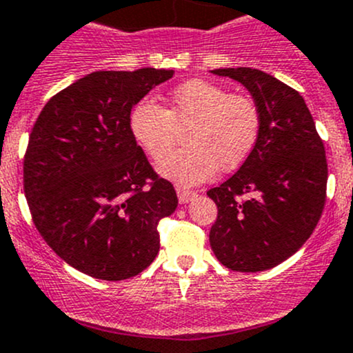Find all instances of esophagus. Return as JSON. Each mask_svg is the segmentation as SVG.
Here are the masks:
<instances>
[{
	"label": "esophagus",
	"instance_id": "esophagus-1",
	"mask_svg": "<svg viewBox=\"0 0 353 353\" xmlns=\"http://www.w3.org/2000/svg\"><path fill=\"white\" fill-rule=\"evenodd\" d=\"M196 196L198 194H196L194 191H189V189H184V188H177V198H179L181 205H188V203H191Z\"/></svg>",
	"mask_w": 353,
	"mask_h": 353
}]
</instances>
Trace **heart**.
<instances>
[{
	"label": "heart",
	"mask_w": 353,
	"mask_h": 353,
	"mask_svg": "<svg viewBox=\"0 0 353 353\" xmlns=\"http://www.w3.org/2000/svg\"><path fill=\"white\" fill-rule=\"evenodd\" d=\"M261 111L252 98L230 94L221 84L191 79L172 89L167 108L150 99L130 111L133 140L159 162L176 139V128L190 127V145L161 162L159 174L181 186H194L210 179L216 169L232 172L250 157L261 135Z\"/></svg>",
	"instance_id": "obj_1"
}]
</instances>
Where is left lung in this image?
Wrapping results in <instances>:
<instances>
[{
	"instance_id": "1",
	"label": "left lung",
	"mask_w": 353,
	"mask_h": 353,
	"mask_svg": "<svg viewBox=\"0 0 353 353\" xmlns=\"http://www.w3.org/2000/svg\"><path fill=\"white\" fill-rule=\"evenodd\" d=\"M211 72L239 81L262 120L250 157L208 191L218 206L211 248L232 270L272 269L303 247L321 218L328 181L323 142L303 96L288 84L250 68Z\"/></svg>"
}]
</instances>
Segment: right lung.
Wrapping results in <instances>:
<instances>
[{
  "label": "right lung",
  "instance_id": "obj_1",
  "mask_svg": "<svg viewBox=\"0 0 353 353\" xmlns=\"http://www.w3.org/2000/svg\"><path fill=\"white\" fill-rule=\"evenodd\" d=\"M174 70H96L50 98L23 162L33 223L74 269L103 281L137 276L159 254L157 225L177 208L128 127L133 106Z\"/></svg>",
  "mask_w": 353,
  "mask_h": 353
}]
</instances>
